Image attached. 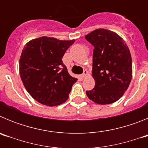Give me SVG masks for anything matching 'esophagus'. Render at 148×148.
Segmentation results:
<instances>
[{
    "mask_svg": "<svg viewBox=\"0 0 148 148\" xmlns=\"http://www.w3.org/2000/svg\"><path fill=\"white\" fill-rule=\"evenodd\" d=\"M87 75V70H84V71L83 72V73L82 74V78H85L86 75Z\"/></svg>",
    "mask_w": 148,
    "mask_h": 148,
    "instance_id": "esophagus-1",
    "label": "esophagus"
}]
</instances>
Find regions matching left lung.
<instances>
[{
    "label": "left lung",
    "mask_w": 148,
    "mask_h": 148,
    "mask_svg": "<svg viewBox=\"0 0 148 148\" xmlns=\"http://www.w3.org/2000/svg\"><path fill=\"white\" fill-rule=\"evenodd\" d=\"M94 47L92 75L95 87L86 91L87 97L99 104L118 101L131 82L132 58L125 40L115 32L98 29L85 36Z\"/></svg>",
    "instance_id": "8db88e82"
}]
</instances>
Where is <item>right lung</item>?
Instances as JSON below:
<instances>
[{"label": "right lung", "mask_w": 148, "mask_h": 148, "mask_svg": "<svg viewBox=\"0 0 148 148\" xmlns=\"http://www.w3.org/2000/svg\"><path fill=\"white\" fill-rule=\"evenodd\" d=\"M75 40L40 37L30 40L19 61L21 78L34 99L47 106H57L69 98L77 78L68 73L62 58Z\"/></svg>", "instance_id": "1"}]
</instances>
